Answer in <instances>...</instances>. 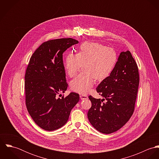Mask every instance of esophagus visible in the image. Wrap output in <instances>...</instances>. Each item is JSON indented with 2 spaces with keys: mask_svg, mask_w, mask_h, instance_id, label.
Segmentation results:
<instances>
[{
  "mask_svg": "<svg viewBox=\"0 0 159 159\" xmlns=\"http://www.w3.org/2000/svg\"><path fill=\"white\" fill-rule=\"evenodd\" d=\"M80 98L81 99V100H86V99H88V97L87 96V95H81L80 96Z\"/></svg>",
  "mask_w": 159,
  "mask_h": 159,
  "instance_id": "1",
  "label": "esophagus"
}]
</instances>
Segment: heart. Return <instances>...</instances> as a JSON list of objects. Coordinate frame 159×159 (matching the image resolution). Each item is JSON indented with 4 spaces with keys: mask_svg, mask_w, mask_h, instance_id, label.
<instances>
[{
    "mask_svg": "<svg viewBox=\"0 0 159 159\" xmlns=\"http://www.w3.org/2000/svg\"><path fill=\"white\" fill-rule=\"evenodd\" d=\"M117 61V56L113 48L98 43L84 42L76 54L69 53L66 57L64 68L69 77H73L83 64L86 72L71 81V89L80 94L88 93L94 84L95 78L103 80L110 75Z\"/></svg>",
    "mask_w": 159,
    "mask_h": 159,
    "instance_id": "b5f03b06",
    "label": "heart"
}]
</instances>
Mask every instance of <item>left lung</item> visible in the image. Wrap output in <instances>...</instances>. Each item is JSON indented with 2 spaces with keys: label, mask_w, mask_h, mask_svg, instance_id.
Wrapping results in <instances>:
<instances>
[{
  "label": "left lung",
  "mask_w": 159,
  "mask_h": 159,
  "mask_svg": "<svg viewBox=\"0 0 159 159\" xmlns=\"http://www.w3.org/2000/svg\"><path fill=\"white\" fill-rule=\"evenodd\" d=\"M139 81L138 68L131 52H121L112 73L97 88L103 98L89 96L92 107L88 117L97 130L111 134L128 122L134 111Z\"/></svg>",
  "instance_id": "1"
}]
</instances>
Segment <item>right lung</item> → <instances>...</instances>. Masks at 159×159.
<instances>
[{
  "mask_svg": "<svg viewBox=\"0 0 159 159\" xmlns=\"http://www.w3.org/2000/svg\"><path fill=\"white\" fill-rule=\"evenodd\" d=\"M77 43L78 40L71 38L44 42L34 52L26 69L27 111L34 121L47 131L64 125L71 110L80 100L79 94L75 92L66 97H57L68 87L62 54L68 48Z\"/></svg>",
  "mask_w": 159,
  "mask_h": 159,
  "instance_id": "add662e5",
  "label": "right lung"
}]
</instances>
